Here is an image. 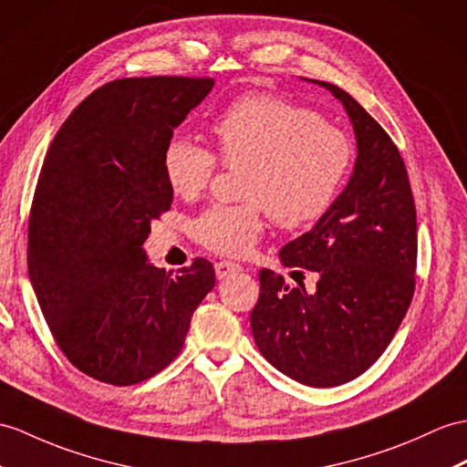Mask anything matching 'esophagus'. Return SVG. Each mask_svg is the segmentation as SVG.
Wrapping results in <instances>:
<instances>
[{
    "label": "esophagus",
    "mask_w": 467,
    "mask_h": 467,
    "mask_svg": "<svg viewBox=\"0 0 467 467\" xmlns=\"http://www.w3.org/2000/svg\"><path fill=\"white\" fill-rule=\"evenodd\" d=\"M240 271H242V265L234 264V261H218V264H215V275H218V279H225Z\"/></svg>",
    "instance_id": "obj_1"
}]
</instances>
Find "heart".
I'll return each mask as SVG.
<instances>
[{
	"label": "heart",
	"instance_id": "b5f03b06",
	"mask_svg": "<svg viewBox=\"0 0 467 467\" xmlns=\"http://www.w3.org/2000/svg\"><path fill=\"white\" fill-rule=\"evenodd\" d=\"M220 161L244 168L240 206L215 203L192 222L196 240L223 255L252 249L264 227L261 213L283 227L313 223L333 206L350 170L347 134L315 112L273 95H252L213 120ZM218 161L202 144L172 136L162 152V172L180 198L210 184Z\"/></svg>",
	"mask_w": 467,
	"mask_h": 467
}]
</instances>
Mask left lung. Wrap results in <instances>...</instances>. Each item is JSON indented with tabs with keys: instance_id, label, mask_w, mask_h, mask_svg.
<instances>
[{
	"instance_id": "1",
	"label": "left lung",
	"mask_w": 467,
	"mask_h": 467,
	"mask_svg": "<svg viewBox=\"0 0 467 467\" xmlns=\"http://www.w3.org/2000/svg\"><path fill=\"white\" fill-rule=\"evenodd\" d=\"M327 88L345 107L357 158L345 190L309 232L281 247L285 267L317 273L306 291L259 271L252 311L255 345L285 377L331 389L360 377L390 345L414 295L416 208L400 152L347 90Z\"/></svg>"
}]
</instances>
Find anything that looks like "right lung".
I'll return each mask as SVG.
<instances>
[{"label":"right lung","instance_id":"right-lung-1","mask_svg":"<svg viewBox=\"0 0 467 467\" xmlns=\"http://www.w3.org/2000/svg\"><path fill=\"white\" fill-rule=\"evenodd\" d=\"M213 78H119L63 122L39 174L27 269L65 357L100 382L154 377L184 347L192 315L215 285L213 265L158 269L150 223L172 206L162 152L210 95Z\"/></svg>","mask_w":467,"mask_h":467}]
</instances>
